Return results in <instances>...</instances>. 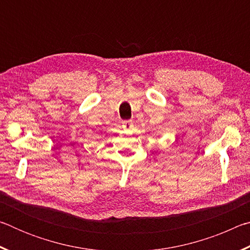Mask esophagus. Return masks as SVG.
<instances>
[{
  "label": "esophagus",
  "mask_w": 250,
  "mask_h": 250,
  "mask_svg": "<svg viewBox=\"0 0 250 250\" xmlns=\"http://www.w3.org/2000/svg\"><path fill=\"white\" fill-rule=\"evenodd\" d=\"M122 126L125 130H130L131 126H132V121H124L122 122Z\"/></svg>",
  "instance_id": "obj_1"
}]
</instances>
